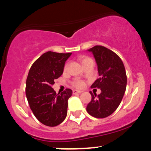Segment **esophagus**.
I'll use <instances>...</instances> for the list:
<instances>
[{"label": "esophagus", "instance_id": "obj_1", "mask_svg": "<svg viewBox=\"0 0 151 151\" xmlns=\"http://www.w3.org/2000/svg\"><path fill=\"white\" fill-rule=\"evenodd\" d=\"M83 91L81 90H73V94H76V93H82Z\"/></svg>", "mask_w": 151, "mask_h": 151}]
</instances>
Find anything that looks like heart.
Returning <instances> with one entry per match:
<instances>
[{"label":"heart","mask_w":151,"mask_h":151,"mask_svg":"<svg viewBox=\"0 0 151 151\" xmlns=\"http://www.w3.org/2000/svg\"><path fill=\"white\" fill-rule=\"evenodd\" d=\"M90 60L91 59L88 58V57H82V58H81V63L83 65L86 62H87V61ZM68 65L65 64V65L64 67V70H66L68 69ZM73 85L75 86L76 87H78V88H81V87H83L84 86V83L80 80H77L74 82Z\"/></svg>","instance_id":"obj_1"}]
</instances>
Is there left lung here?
<instances>
[{
    "label": "left lung",
    "mask_w": 151,
    "mask_h": 151,
    "mask_svg": "<svg viewBox=\"0 0 151 151\" xmlns=\"http://www.w3.org/2000/svg\"><path fill=\"white\" fill-rule=\"evenodd\" d=\"M88 51L93 55L99 76L91 87L101 92L97 96L90 92L92 98L86 110L96 118H105L114 112L122 99L127 86L125 68L120 58L105 47L96 45Z\"/></svg>",
    "instance_id": "8db88e82"
}]
</instances>
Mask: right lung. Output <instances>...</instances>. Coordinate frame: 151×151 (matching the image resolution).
<instances>
[{"instance_id":"obj_1","label":"right lung","mask_w":151,"mask_h":151,"mask_svg":"<svg viewBox=\"0 0 151 151\" xmlns=\"http://www.w3.org/2000/svg\"><path fill=\"white\" fill-rule=\"evenodd\" d=\"M72 53L47 52L33 63L26 82V96L30 109L41 123L55 127L67 116L68 100L72 96L66 88L57 94L52 88L54 80L63 73L65 63Z\"/></svg>"}]
</instances>
